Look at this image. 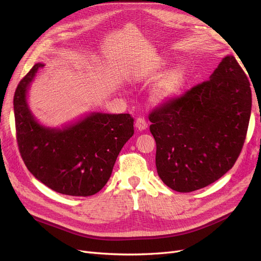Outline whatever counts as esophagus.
I'll list each match as a JSON object with an SVG mask.
<instances>
[{
	"label": "esophagus",
	"instance_id": "1",
	"mask_svg": "<svg viewBox=\"0 0 261 261\" xmlns=\"http://www.w3.org/2000/svg\"><path fill=\"white\" fill-rule=\"evenodd\" d=\"M135 126H136V128L139 129V130L146 129L148 127V123L146 121V118L145 117H141V116L137 117V120L135 122Z\"/></svg>",
	"mask_w": 261,
	"mask_h": 261
}]
</instances>
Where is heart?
<instances>
[{"label": "heart", "mask_w": 261, "mask_h": 261, "mask_svg": "<svg viewBox=\"0 0 261 261\" xmlns=\"http://www.w3.org/2000/svg\"><path fill=\"white\" fill-rule=\"evenodd\" d=\"M161 67L164 63H161ZM186 81V70L184 67L172 68L167 74H164L158 82L153 89V99L155 101H163L177 93Z\"/></svg>", "instance_id": "1"}]
</instances>
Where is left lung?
Returning <instances> with one entry per match:
<instances>
[{
  "label": "left lung",
  "mask_w": 261,
  "mask_h": 261,
  "mask_svg": "<svg viewBox=\"0 0 261 261\" xmlns=\"http://www.w3.org/2000/svg\"><path fill=\"white\" fill-rule=\"evenodd\" d=\"M250 84L227 55L204 81L150 111L155 165L163 183L179 193L206 187L233 168L247 135Z\"/></svg>",
  "instance_id": "obj_1"
}]
</instances>
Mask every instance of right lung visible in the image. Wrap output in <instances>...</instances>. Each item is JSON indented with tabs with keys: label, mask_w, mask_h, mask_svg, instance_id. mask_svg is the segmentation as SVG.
Here are the masks:
<instances>
[{
	"label": "right lung",
	"mask_w": 261,
	"mask_h": 261,
	"mask_svg": "<svg viewBox=\"0 0 261 261\" xmlns=\"http://www.w3.org/2000/svg\"><path fill=\"white\" fill-rule=\"evenodd\" d=\"M34 65L14 94L16 139L23 163L37 179L63 195L88 197L105 187L116 158L134 135L130 114L92 113L64 129L39 125L26 103Z\"/></svg>",
	"instance_id": "1"
}]
</instances>
